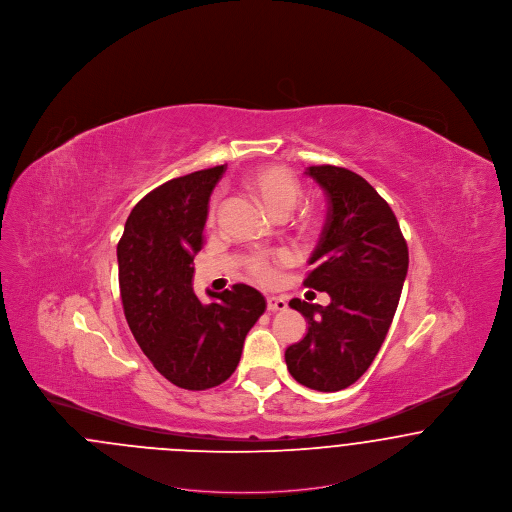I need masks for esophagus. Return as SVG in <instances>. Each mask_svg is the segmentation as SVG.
<instances>
[{
    "label": "esophagus",
    "mask_w": 512,
    "mask_h": 512,
    "mask_svg": "<svg viewBox=\"0 0 512 512\" xmlns=\"http://www.w3.org/2000/svg\"><path fill=\"white\" fill-rule=\"evenodd\" d=\"M288 303L284 297H268L267 309L268 311H286Z\"/></svg>",
    "instance_id": "1"
}]
</instances>
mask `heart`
Segmentation results:
<instances>
[{
  "instance_id": "b5f03b06",
  "label": "heart",
  "mask_w": 512,
  "mask_h": 512,
  "mask_svg": "<svg viewBox=\"0 0 512 512\" xmlns=\"http://www.w3.org/2000/svg\"><path fill=\"white\" fill-rule=\"evenodd\" d=\"M249 186L261 203L267 207L268 213L278 217H288L299 201L301 186L292 172L284 167H263L251 174ZM215 213V205H213ZM290 263L288 253H276L272 257L267 255H253L247 261L249 272L263 284H272L276 280V267Z\"/></svg>"
}]
</instances>
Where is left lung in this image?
I'll list each match as a JSON object with an SVG mask.
<instances>
[{"label": "left lung", "mask_w": 512, "mask_h": 512, "mask_svg": "<svg viewBox=\"0 0 512 512\" xmlns=\"http://www.w3.org/2000/svg\"><path fill=\"white\" fill-rule=\"evenodd\" d=\"M305 174L324 190L328 213L303 284L328 293L330 305L290 301L309 328L286 349V365L311 390L340 391L365 374L386 340L409 249L390 205L363 176L332 165Z\"/></svg>", "instance_id": "8db88e82"}]
</instances>
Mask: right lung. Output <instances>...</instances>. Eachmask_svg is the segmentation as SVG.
I'll return each mask as SVG.
<instances>
[{
	"mask_svg": "<svg viewBox=\"0 0 512 512\" xmlns=\"http://www.w3.org/2000/svg\"><path fill=\"white\" fill-rule=\"evenodd\" d=\"M224 171L219 165L192 172L149 192L128 215L117 245L126 322L147 359L182 390L226 382L247 332L267 309L265 297L245 284L207 292V305L192 288L209 197Z\"/></svg>",
	"mask_w": 512,
	"mask_h": 512,
	"instance_id": "add662e5",
	"label": "right lung"
}]
</instances>
